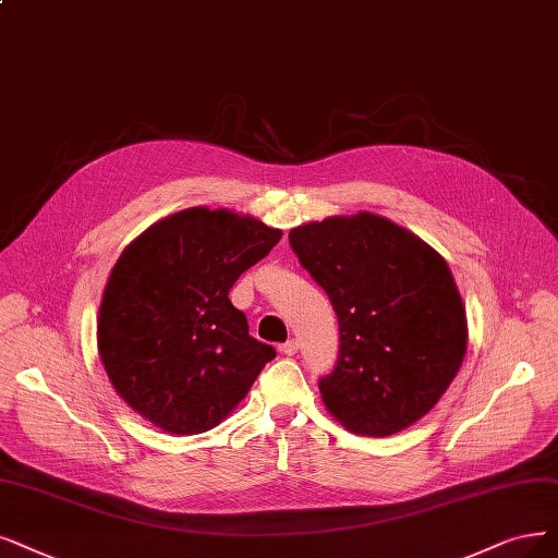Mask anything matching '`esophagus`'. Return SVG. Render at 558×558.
<instances>
[{"mask_svg": "<svg viewBox=\"0 0 558 558\" xmlns=\"http://www.w3.org/2000/svg\"><path fill=\"white\" fill-rule=\"evenodd\" d=\"M299 352V342L296 340H287L282 347H280V354L284 356H294Z\"/></svg>", "mask_w": 558, "mask_h": 558, "instance_id": "1", "label": "esophagus"}]
</instances>
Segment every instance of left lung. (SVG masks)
I'll use <instances>...</instances> for the list:
<instances>
[{
  "label": "left lung",
  "mask_w": 558,
  "mask_h": 558,
  "mask_svg": "<svg viewBox=\"0 0 558 558\" xmlns=\"http://www.w3.org/2000/svg\"><path fill=\"white\" fill-rule=\"evenodd\" d=\"M290 243L338 315V365L319 381L328 414L361 437L421 421L466 354V311L446 259L369 211L305 222Z\"/></svg>",
  "instance_id": "obj_1"
}]
</instances>
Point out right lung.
<instances>
[{
    "label": "right lung",
    "mask_w": 558,
    "mask_h": 558,
    "mask_svg": "<svg viewBox=\"0 0 558 558\" xmlns=\"http://www.w3.org/2000/svg\"><path fill=\"white\" fill-rule=\"evenodd\" d=\"M280 236L253 216L191 206L123 247L96 340L112 388L135 414L170 435H199L247 396L276 349L247 336L227 294Z\"/></svg>",
    "instance_id": "1"
}]
</instances>
